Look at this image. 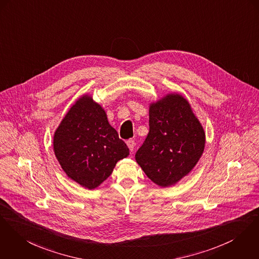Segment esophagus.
<instances>
[{
    "label": "esophagus",
    "mask_w": 259,
    "mask_h": 259,
    "mask_svg": "<svg viewBox=\"0 0 259 259\" xmlns=\"http://www.w3.org/2000/svg\"><path fill=\"white\" fill-rule=\"evenodd\" d=\"M126 144H127L129 150H130L131 152H133V151H134V147H135V142H134V140H128V141L126 142Z\"/></svg>",
    "instance_id": "1"
}]
</instances>
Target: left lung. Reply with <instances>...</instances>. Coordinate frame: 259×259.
Segmentation results:
<instances>
[{
	"label": "left lung",
	"mask_w": 259,
	"mask_h": 259,
	"mask_svg": "<svg viewBox=\"0 0 259 259\" xmlns=\"http://www.w3.org/2000/svg\"><path fill=\"white\" fill-rule=\"evenodd\" d=\"M149 114V133L135 159L153 182L170 186L198 162L205 133L188 101L178 94L152 103Z\"/></svg>",
	"instance_id": "1"
}]
</instances>
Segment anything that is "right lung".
<instances>
[{
    "label": "right lung",
    "instance_id": "right-lung-1",
    "mask_svg": "<svg viewBox=\"0 0 259 259\" xmlns=\"http://www.w3.org/2000/svg\"><path fill=\"white\" fill-rule=\"evenodd\" d=\"M53 146L67 176L89 189L98 187L129 155L105 111L89 96L80 98L62 120Z\"/></svg>",
    "mask_w": 259,
    "mask_h": 259
}]
</instances>
